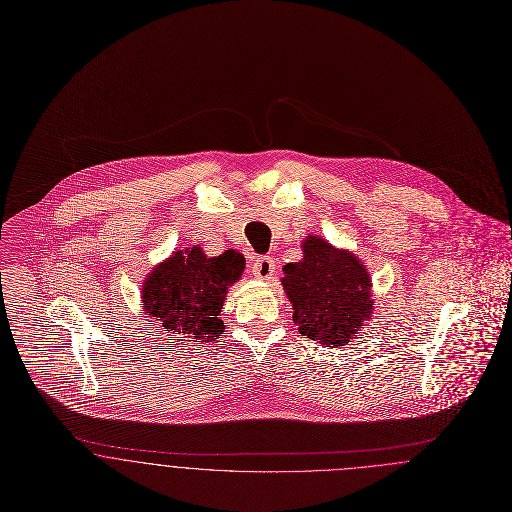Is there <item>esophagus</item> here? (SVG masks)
<instances>
[{
    "instance_id": "34e87169",
    "label": "esophagus",
    "mask_w": 512,
    "mask_h": 512,
    "mask_svg": "<svg viewBox=\"0 0 512 512\" xmlns=\"http://www.w3.org/2000/svg\"><path fill=\"white\" fill-rule=\"evenodd\" d=\"M251 271H253V275H255L257 279L269 281V279L273 277V273H275V261H273V257H269V255L257 257L255 263H253V267H251Z\"/></svg>"
}]
</instances>
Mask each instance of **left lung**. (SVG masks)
Instances as JSON below:
<instances>
[{
    "label": "left lung",
    "mask_w": 512,
    "mask_h": 512,
    "mask_svg": "<svg viewBox=\"0 0 512 512\" xmlns=\"http://www.w3.org/2000/svg\"><path fill=\"white\" fill-rule=\"evenodd\" d=\"M283 286L298 332L326 347L351 341L373 310L367 269L324 239L304 241V259L284 265Z\"/></svg>",
    "instance_id": "8db88e82"
}]
</instances>
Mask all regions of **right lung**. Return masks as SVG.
Listing matches in <instances>:
<instances>
[{
	"instance_id": "add662e5",
	"label": "right lung",
	"mask_w": 512,
	"mask_h": 512,
	"mask_svg": "<svg viewBox=\"0 0 512 512\" xmlns=\"http://www.w3.org/2000/svg\"><path fill=\"white\" fill-rule=\"evenodd\" d=\"M243 269L245 259L233 249L218 257H206L200 247L176 251L143 284L145 310L165 334H176L182 345L216 341L224 332L218 316L228 286L241 277Z\"/></svg>"
}]
</instances>
